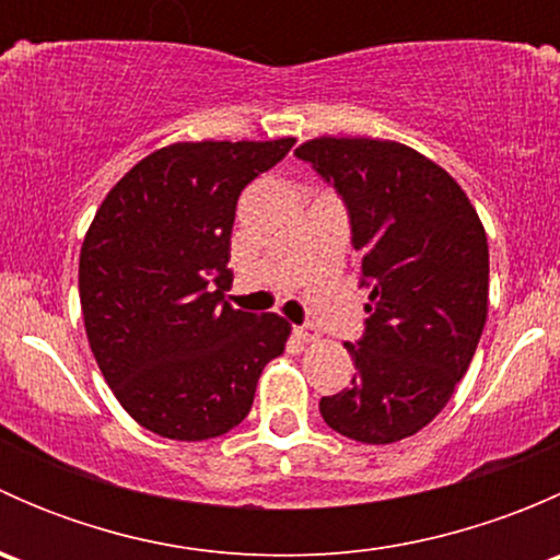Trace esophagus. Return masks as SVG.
Listing matches in <instances>:
<instances>
[{
	"instance_id": "34e87169",
	"label": "esophagus",
	"mask_w": 560,
	"mask_h": 560,
	"mask_svg": "<svg viewBox=\"0 0 560 560\" xmlns=\"http://www.w3.org/2000/svg\"><path fill=\"white\" fill-rule=\"evenodd\" d=\"M295 338H298V341L314 343V341H319V332H316L314 327H308V325H301V327H295Z\"/></svg>"
}]
</instances>
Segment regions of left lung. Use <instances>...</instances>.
Here are the masks:
<instances>
[{
  "instance_id": "1",
  "label": "left lung",
  "mask_w": 560,
  "mask_h": 560,
  "mask_svg": "<svg viewBox=\"0 0 560 560\" xmlns=\"http://www.w3.org/2000/svg\"><path fill=\"white\" fill-rule=\"evenodd\" d=\"M341 191L352 246L371 284L352 387L319 400L327 425L393 444L453 398L488 319V235L460 184L395 140L322 138L295 149Z\"/></svg>"
}]
</instances>
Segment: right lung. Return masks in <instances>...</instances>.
Wrapping results in <instances>:
<instances>
[{
    "label": "right lung",
    "instance_id": "1",
    "mask_svg": "<svg viewBox=\"0 0 560 560\" xmlns=\"http://www.w3.org/2000/svg\"><path fill=\"white\" fill-rule=\"evenodd\" d=\"M295 138L184 140L156 149L105 195L81 246L89 347L145 431L206 442L233 431L265 365L287 347L279 314L222 301L241 191Z\"/></svg>",
    "mask_w": 560,
    "mask_h": 560
}]
</instances>
